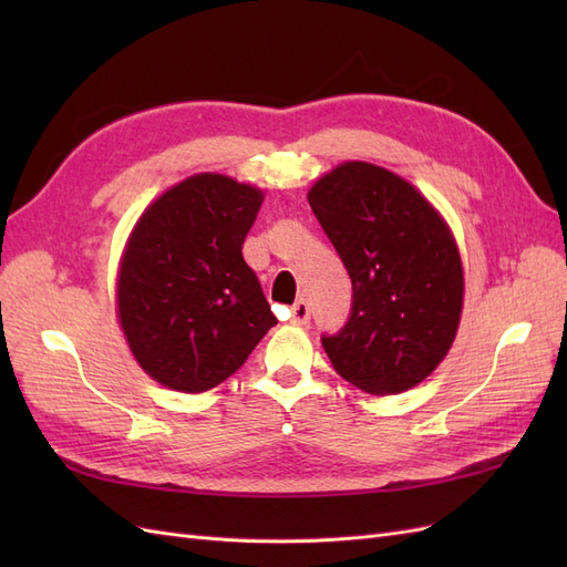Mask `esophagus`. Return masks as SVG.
I'll return each instance as SVG.
<instances>
[{
	"mask_svg": "<svg viewBox=\"0 0 567 567\" xmlns=\"http://www.w3.org/2000/svg\"><path fill=\"white\" fill-rule=\"evenodd\" d=\"M290 321H293V323H307V321H310V302H307V300H296V305L290 307Z\"/></svg>",
	"mask_w": 567,
	"mask_h": 567,
	"instance_id": "obj_1",
	"label": "esophagus"
}]
</instances>
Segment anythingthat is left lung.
I'll return each mask as SVG.
<instances>
[{"instance_id": "1", "label": "left lung", "mask_w": 567, "mask_h": 567, "mask_svg": "<svg viewBox=\"0 0 567 567\" xmlns=\"http://www.w3.org/2000/svg\"><path fill=\"white\" fill-rule=\"evenodd\" d=\"M352 279V315L321 338L333 369L369 394H398L431 375L458 331L463 265L435 205L390 169L348 161L307 194Z\"/></svg>"}]
</instances>
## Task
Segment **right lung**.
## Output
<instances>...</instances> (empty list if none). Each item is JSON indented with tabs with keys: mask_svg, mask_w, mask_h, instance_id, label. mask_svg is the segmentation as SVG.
Masks as SVG:
<instances>
[{
	"mask_svg": "<svg viewBox=\"0 0 567 567\" xmlns=\"http://www.w3.org/2000/svg\"><path fill=\"white\" fill-rule=\"evenodd\" d=\"M262 188L198 173L146 205L120 255L117 323L153 381L205 392L244 367L277 317L244 241Z\"/></svg>",
	"mask_w": 567,
	"mask_h": 567,
	"instance_id": "obj_1",
	"label": "right lung"
}]
</instances>
